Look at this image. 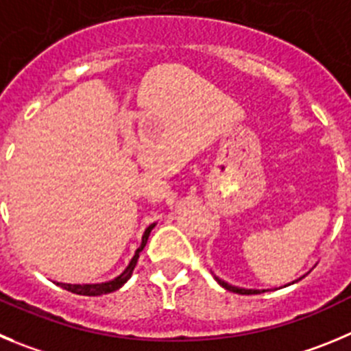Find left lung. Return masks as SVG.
I'll use <instances>...</instances> for the list:
<instances>
[{"instance_id":"obj_1","label":"left lung","mask_w":351,"mask_h":351,"mask_svg":"<svg viewBox=\"0 0 351 351\" xmlns=\"http://www.w3.org/2000/svg\"><path fill=\"white\" fill-rule=\"evenodd\" d=\"M301 279H303V277H301ZM216 280H218V284H220L221 287H225L227 291H232V293H237V294H260V293H265V291H260V289H242V287L230 286V284H227L225 280L218 279V277H216Z\"/></svg>"}]
</instances>
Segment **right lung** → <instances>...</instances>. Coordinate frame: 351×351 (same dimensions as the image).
I'll return each instance as SVG.
<instances>
[{
  "mask_svg": "<svg viewBox=\"0 0 351 351\" xmlns=\"http://www.w3.org/2000/svg\"><path fill=\"white\" fill-rule=\"evenodd\" d=\"M154 227H156V223H152V225H149V227H147L145 234H143V237H142V244H140V247L136 250L135 256L131 258V261H130V265L126 267V270H124L123 274L119 275V277L109 280V282H101V284H83V286H81V284L57 282V286L64 287L65 291H71V293H74V294H81V296H100V294H109V293H114V291H117L121 286H124V282L130 279L131 274H133V270H135L140 253H142L143 247H145L147 239H149L150 232H152Z\"/></svg>",
  "mask_w": 351,
  "mask_h": 351,
  "instance_id": "add662e5",
  "label": "right lung"
}]
</instances>
